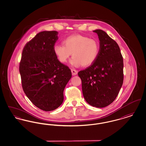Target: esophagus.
<instances>
[{"label":"esophagus","instance_id":"1","mask_svg":"<svg viewBox=\"0 0 146 146\" xmlns=\"http://www.w3.org/2000/svg\"><path fill=\"white\" fill-rule=\"evenodd\" d=\"M71 72H72L73 76H76V75L77 74V73H78V71L76 70H74V69H72L71 70Z\"/></svg>","mask_w":146,"mask_h":146}]
</instances>
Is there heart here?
<instances>
[{"instance_id": "b5f03b06", "label": "heart", "mask_w": 146, "mask_h": 146, "mask_svg": "<svg viewBox=\"0 0 146 146\" xmlns=\"http://www.w3.org/2000/svg\"><path fill=\"white\" fill-rule=\"evenodd\" d=\"M63 44H57L54 47L55 55L62 63H67L72 53L70 64L86 67L96 61L99 54V42L84 35H71L64 39Z\"/></svg>"}]
</instances>
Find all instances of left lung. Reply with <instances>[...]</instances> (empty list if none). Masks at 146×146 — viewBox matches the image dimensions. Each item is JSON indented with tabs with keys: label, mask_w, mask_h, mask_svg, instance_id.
Instances as JSON below:
<instances>
[{
	"label": "left lung",
	"mask_w": 146,
	"mask_h": 146,
	"mask_svg": "<svg viewBox=\"0 0 146 146\" xmlns=\"http://www.w3.org/2000/svg\"><path fill=\"white\" fill-rule=\"evenodd\" d=\"M100 52L90 66L78 72L85 101L97 108H104L117 97L123 83V58L118 44L104 31L96 29Z\"/></svg>",
	"instance_id": "left-lung-1"
}]
</instances>
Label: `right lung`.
Returning a JSON list of instances; mask_svg holds the SVG:
<instances>
[{"label": "right lung", "mask_w": 146, "mask_h": 146, "mask_svg": "<svg viewBox=\"0 0 146 146\" xmlns=\"http://www.w3.org/2000/svg\"><path fill=\"white\" fill-rule=\"evenodd\" d=\"M57 31L39 32L23 48L19 70L23 90L36 107L51 111L63 101V91L72 77L68 67L54 51Z\"/></svg>", "instance_id": "obj_1"}]
</instances>
